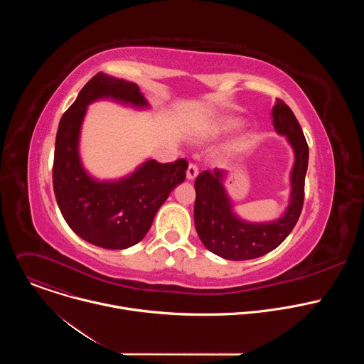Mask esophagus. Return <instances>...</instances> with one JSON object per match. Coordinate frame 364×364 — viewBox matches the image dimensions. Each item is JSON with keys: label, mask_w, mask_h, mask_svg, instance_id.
<instances>
[{"label": "esophagus", "mask_w": 364, "mask_h": 364, "mask_svg": "<svg viewBox=\"0 0 364 364\" xmlns=\"http://www.w3.org/2000/svg\"><path fill=\"white\" fill-rule=\"evenodd\" d=\"M197 174H198L197 166H196V164H190L188 168H187V178H188V180H193V178L197 177Z\"/></svg>", "instance_id": "esophagus-1"}]
</instances>
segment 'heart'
Here are the masks:
<instances>
[{
	"instance_id": "obj_1",
	"label": "heart",
	"mask_w": 364,
	"mask_h": 364,
	"mask_svg": "<svg viewBox=\"0 0 364 364\" xmlns=\"http://www.w3.org/2000/svg\"><path fill=\"white\" fill-rule=\"evenodd\" d=\"M233 127H236V122H235V121L228 122V128H233Z\"/></svg>"
}]
</instances>
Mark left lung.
<instances>
[{
    "mask_svg": "<svg viewBox=\"0 0 364 364\" xmlns=\"http://www.w3.org/2000/svg\"><path fill=\"white\" fill-rule=\"evenodd\" d=\"M272 117L275 129L287 135L295 152L291 173V204L281 219L271 223L252 225L236 218L223 188L225 171L205 170L194 181V225L197 235L207 249L229 261H247L278 247L296 225L302 210L308 144L299 122L282 99L277 97Z\"/></svg>",
    "mask_w": 364,
    "mask_h": 364,
    "instance_id": "left-lung-1",
    "label": "left lung"
}]
</instances>
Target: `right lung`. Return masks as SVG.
<instances>
[{
	"label": "right lung",
	"instance_id": "1",
	"mask_svg": "<svg viewBox=\"0 0 364 364\" xmlns=\"http://www.w3.org/2000/svg\"><path fill=\"white\" fill-rule=\"evenodd\" d=\"M99 97L146 107L135 83L96 73L60 119L53 190L66 223L77 236L99 247L127 249L146 235L168 194L184 181L188 163L184 159L167 164L149 160L117 183L92 180L80 164L77 142L86 107Z\"/></svg>",
	"mask_w": 364,
	"mask_h": 364
}]
</instances>
